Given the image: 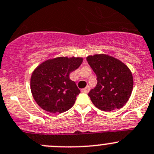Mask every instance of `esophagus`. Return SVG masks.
Segmentation results:
<instances>
[{"instance_id":"obj_1","label":"esophagus","mask_w":154,"mask_h":154,"mask_svg":"<svg viewBox=\"0 0 154 154\" xmlns=\"http://www.w3.org/2000/svg\"><path fill=\"white\" fill-rule=\"evenodd\" d=\"M90 91V88L89 86H86L85 88H83V89H82V92H83V93H88Z\"/></svg>"}]
</instances>
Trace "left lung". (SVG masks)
I'll list each match as a JSON object with an SVG mask.
<instances>
[{
    "mask_svg": "<svg viewBox=\"0 0 154 154\" xmlns=\"http://www.w3.org/2000/svg\"><path fill=\"white\" fill-rule=\"evenodd\" d=\"M97 76L96 87L88 93L97 108L111 111L124 106L132 93V73L125 64L107 54H94L86 58Z\"/></svg>",
    "mask_w": 154,
    "mask_h": 154,
    "instance_id": "1",
    "label": "left lung"
}]
</instances>
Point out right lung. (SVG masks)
Listing matches in <instances>:
<instances>
[{"mask_svg":"<svg viewBox=\"0 0 154 154\" xmlns=\"http://www.w3.org/2000/svg\"><path fill=\"white\" fill-rule=\"evenodd\" d=\"M82 60V57H60L48 60L35 69L31 77V91L42 109L60 114L74 106L80 91L69 74Z\"/></svg>","mask_w":154,"mask_h":154,"instance_id":"1","label":"right lung"}]
</instances>
